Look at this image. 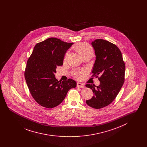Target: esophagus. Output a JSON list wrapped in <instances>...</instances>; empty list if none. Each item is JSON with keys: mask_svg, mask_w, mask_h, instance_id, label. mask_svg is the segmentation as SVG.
<instances>
[{"mask_svg": "<svg viewBox=\"0 0 147 147\" xmlns=\"http://www.w3.org/2000/svg\"><path fill=\"white\" fill-rule=\"evenodd\" d=\"M77 87L78 88H84L85 87V85L84 84L81 83H77Z\"/></svg>", "mask_w": 147, "mask_h": 147, "instance_id": "esophagus-1", "label": "esophagus"}]
</instances>
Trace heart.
I'll list each match as a JSON object with an SVG mask.
<instances>
[{"label":"heart","instance_id":"b5f03b06","mask_svg":"<svg viewBox=\"0 0 147 147\" xmlns=\"http://www.w3.org/2000/svg\"><path fill=\"white\" fill-rule=\"evenodd\" d=\"M76 49L79 54L82 56V57H84L85 56L88 55H92L93 54V49L91 47L86 43H78L76 46ZM66 58V57H65ZM85 71L82 70H75L73 72V76L78 79H81L84 76Z\"/></svg>","mask_w":147,"mask_h":147}]
</instances>
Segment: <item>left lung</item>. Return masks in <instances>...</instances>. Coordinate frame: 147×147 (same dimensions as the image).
<instances>
[{"instance_id":"left-lung-1","label":"left lung","mask_w":147,"mask_h":147,"mask_svg":"<svg viewBox=\"0 0 147 147\" xmlns=\"http://www.w3.org/2000/svg\"><path fill=\"white\" fill-rule=\"evenodd\" d=\"M96 59L92 76L100 77V84H86L94 95L86 101L87 105L99 109L110 104L118 95L125 82V64L121 52L115 45L102 39L91 42Z\"/></svg>"}]
</instances>
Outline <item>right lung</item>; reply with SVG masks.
I'll return each instance as SVG.
<instances>
[{
  "mask_svg": "<svg viewBox=\"0 0 147 147\" xmlns=\"http://www.w3.org/2000/svg\"><path fill=\"white\" fill-rule=\"evenodd\" d=\"M73 45L49 38L37 43L28 58L25 78L31 95L43 107L50 109L59 105L69 90L77 86L71 79L60 82L55 75L57 67L63 65L64 55Z\"/></svg>",
  "mask_w": 147,
  "mask_h": 147,
  "instance_id": "add662e5",
  "label": "right lung"
}]
</instances>
